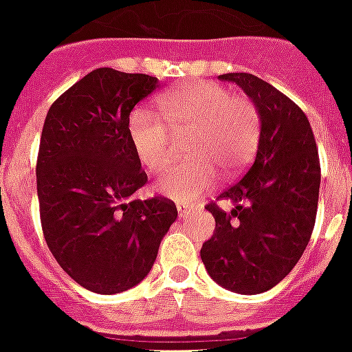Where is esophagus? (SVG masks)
I'll list each match as a JSON object with an SVG mask.
<instances>
[{"mask_svg":"<svg viewBox=\"0 0 352 352\" xmlns=\"http://www.w3.org/2000/svg\"><path fill=\"white\" fill-rule=\"evenodd\" d=\"M190 210H192V205H177V212H179V216H181V218L188 216Z\"/></svg>","mask_w":352,"mask_h":352,"instance_id":"34e87169","label":"esophagus"}]
</instances>
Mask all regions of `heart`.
Wrapping results in <instances>:
<instances>
[{"mask_svg":"<svg viewBox=\"0 0 352 352\" xmlns=\"http://www.w3.org/2000/svg\"><path fill=\"white\" fill-rule=\"evenodd\" d=\"M160 117L136 108L129 117V138L138 160L160 171L173 158V134L183 136L190 160L171 166L156 179V190L190 203L214 184L216 169L235 175L254 158L261 138V117L252 98L231 95L216 82H190L158 98Z\"/></svg>","mask_w":352,"mask_h":352,"instance_id":"1","label":"heart"}]
</instances>
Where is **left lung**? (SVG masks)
I'll list each match as a JSON object with an SVG mask.
<instances>
[{
    "label": "left lung",
    "instance_id": "left-lung-1",
    "mask_svg": "<svg viewBox=\"0 0 352 352\" xmlns=\"http://www.w3.org/2000/svg\"><path fill=\"white\" fill-rule=\"evenodd\" d=\"M254 100L261 138L254 164L218 199L209 203L214 235L203 242L201 261L222 287L241 295L265 293L293 270L311 239L321 166L306 113L282 91L246 72L218 76Z\"/></svg>",
    "mask_w": 352,
    "mask_h": 352
}]
</instances>
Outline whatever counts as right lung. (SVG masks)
<instances>
[{
    "mask_svg": "<svg viewBox=\"0 0 352 352\" xmlns=\"http://www.w3.org/2000/svg\"><path fill=\"white\" fill-rule=\"evenodd\" d=\"M158 78L96 69L52 104L37 156L44 241L59 267L100 295L134 287L153 269L177 218L162 196L136 199L147 183L129 117Z\"/></svg>",
    "mask_w": 352,
    "mask_h": 352,
    "instance_id": "right-lung-1",
    "label": "right lung"
}]
</instances>
